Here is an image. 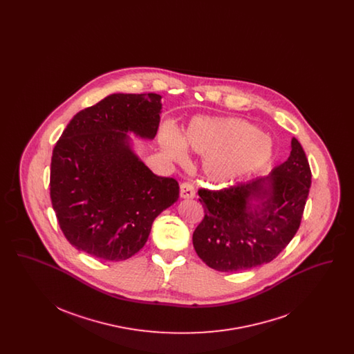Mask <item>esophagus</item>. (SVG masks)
<instances>
[{
	"label": "esophagus",
	"mask_w": 354,
	"mask_h": 354,
	"mask_svg": "<svg viewBox=\"0 0 354 354\" xmlns=\"http://www.w3.org/2000/svg\"><path fill=\"white\" fill-rule=\"evenodd\" d=\"M180 196L183 199H194L195 198V188L191 183H182L180 185Z\"/></svg>",
	"instance_id": "1"
}]
</instances>
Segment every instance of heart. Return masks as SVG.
Masks as SVG:
<instances>
[{"label":"heart","mask_w":354,"mask_h":354,"mask_svg":"<svg viewBox=\"0 0 354 354\" xmlns=\"http://www.w3.org/2000/svg\"><path fill=\"white\" fill-rule=\"evenodd\" d=\"M163 156L171 163H183L185 149L204 155L203 171L215 185H228L264 167L273 155L270 139L247 120L198 117L185 134L165 123L159 133Z\"/></svg>","instance_id":"1"}]
</instances>
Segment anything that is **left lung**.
Instances as JSON below:
<instances>
[{
    "instance_id": "1",
    "label": "left lung",
    "mask_w": 354,
    "mask_h": 354,
    "mask_svg": "<svg viewBox=\"0 0 354 354\" xmlns=\"http://www.w3.org/2000/svg\"><path fill=\"white\" fill-rule=\"evenodd\" d=\"M312 174L300 142L270 175L220 191L199 189L204 219L192 243L203 261L220 272L251 270L272 261L296 235Z\"/></svg>"
}]
</instances>
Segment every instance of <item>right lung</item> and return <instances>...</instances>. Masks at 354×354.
Segmentation results:
<instances>
[{
  "label": "right lung",
  "mask_w": 354,
  "mask_h": 354,
  "mask_svg": "<svg viewBox=\"0 0 354 354\" xmlns=\"http://www.w3.org/2000/svg\"><path fill=\"white\" fill-rule=\"evenodd\" d=\"M162 97L111 94L70 120L50 166V198L59 227L78 251L120 261L146 244L155 218L179 198L134 151L133 134L152 140Z\"/></svg>",
  "instance_id": "add662e5"
}]
</instances>
